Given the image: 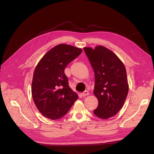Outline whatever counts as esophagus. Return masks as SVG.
Masks as SVG:
<instances>
[{
	"mask_svg": "<svg viewBox=\"0 0 154 154\" xmlns=\"http://www.w3.org/2000/svg\"><path fill=\"white\" fill-rule=\"evenodd\" d=\"M88 94H89V92H88L87 91H84V92L82 93V96H88Z\"/></svg>",
	"mask_w": 154,
	"mask_h": 154,
	"instance_id": "34e87169",
	"label": "esophagus"
}]
</instances>
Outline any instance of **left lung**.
I'll return each mask as SVG.
<instances>
[{
    "instance_id": "1",
    "label": "left lung",
    "mask_w": 154,
    "mask_h": 154,
    "mask_svg": "<svg viewBox=\"0 0 154 154\" xmlns=\"http://www.w3.org/2000/svg\"><path fill=\"white\" fill-rule=\"evenodd\" d=\"M83 49L95 76L94 94L98 105L94 114L106 119L118 112L127 98L128 84L126 69L117 56L103 46Z\"/></svg>"
}]
</instances>
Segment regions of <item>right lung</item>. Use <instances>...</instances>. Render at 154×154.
<instances>
[{
  "label": "right lung",
  "mask_w": 154,
  "mask_h": 154,
  "mask_svg": "<svg viewBox=\"0 0 154 154\" xmlns=\"http://www.w3.org/2000/svg\"><path fill=\"white\" fill-rule=\"evenodd\" d=\"M82 52L81 49L74 46L59 44L49 51L36 66L32 77V97L45 117L53 120L61 118L78 98L69 86L64 70Z\"/></svg>",
  "instance_id": "obj_1"
}]
</instances>
